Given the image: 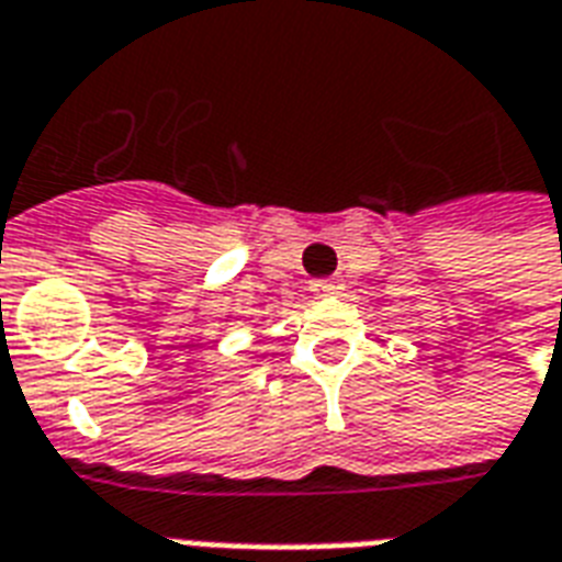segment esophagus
Returning <instances> with one entry per match:
<instances>
[{
    "instance_id": "34e87169",
    "label": "esophagus",
    "mask_w": 562,
    "mask_h": 562,
    "mask_svg": "<svg viewBox=\"0 0 562 562\" xmlns=\"http://www.w3.org/2000/svg\"><path fill=\"white\" fill-rule=\"evenodd\" d=\"M342 289L336 280H313V292L318 294V297H327V294H336Z\"/></svg>"
}]
</instances>
